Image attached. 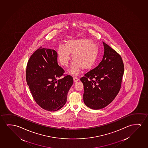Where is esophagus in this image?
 I'll use <instances>...</instances> for the list:
<instances>
[{
  "instance_id": "1",
  "label": "esophagus",
  "mask_w": 148,
  "mask_h": 148,
  "mask_svg": "<svg viewBox=\"0 0 148 148\" xmlns=\"http://www.w3.org/2000/svg\"><path fill=\"white\" fill-rule=\"evenodd\" d=\"M73 80H74V82H77L79 80V78L77 77H74L73 78Z\"/></svg>"
}]
</instances>
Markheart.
<instances>
[{"label":"heart","mask_w":148,"mask_h":148,"mask_svg":"<svg viewBox=\"0 0 148 148\" xmlns=\"http://www.w3.org/2000/svg\"><path fill=\"white\" fill-rule=\"evenodd\" d=\"M58 60L62 66H68L71 60V54L74 60L70 71L77 74L80 69L90 68L96 61L98 48L97 45L90 40L78 39L67 41L66 45L60 44L58 47Z\"/></svg>","instance_id":"b5f03b06"}]
</instances>
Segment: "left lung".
Segmentation results:
<instances>
[{
	"mask_svg": "<svg viewBox=\"0 0 148 148\" xmlns=\"http://www.w3.org/2000/svg\"><path fill=\"white\" fill-rule=\"evenodd\" d=\"M103 44L102 60L80 78L84 84V103L95 110L106 107L116 98L121 88L124 71L121 56L104 42Z\"/></svg>",
	"mask_w": 148,
	"mask_h": 148,
	"instance_id": "obj_1",
	"label": "left lung"
}]
</instances>
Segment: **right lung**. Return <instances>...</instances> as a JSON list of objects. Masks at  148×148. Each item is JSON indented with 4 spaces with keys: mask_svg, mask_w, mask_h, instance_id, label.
Wrapping results in <instances>:
<instances>
[{
    "mask_svg": "<svg viewBox=\"0 0 148 148\" xmlns=\"http://www.w3.org/2000/svg\"><path fill=\"white\" fill-rule=\"evenodd\" d=\"M64 71L58 64L54 50L40 47L31 56L26 71V79L35 101L44 109L55 112L66 104L73 78L64 75Z\"/></svg>",
    "mask_w": 148,
    "mask_h": 148,
    "instance_id": "right-lung-1",
    "label": "right lung"
}]
</instances>
